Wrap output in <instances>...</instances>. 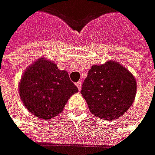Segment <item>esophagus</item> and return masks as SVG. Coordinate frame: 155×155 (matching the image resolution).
<instances>
[{"instance_id":"34e87169","label":"esophagus","mask_w":155,"mask_h":155,"mask_svg":"<svg viewBox=\"0 0 155 155\" xmlns=\"http://www.w3.org/2000/svg\"><path fill=\"white\" fill-rule=\"evenodd\" d=\"M75 84H76L77 88H78V90L81 91V89H82V83L81 82H78V83H76Z\"/></svg>"}]
</instances>
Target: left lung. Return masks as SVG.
<instances>
[{"label": "left lung", "mask_w": 155, "mask_h": 155, "mask_svg": "<svg viewBox=\"0 0 155 155\" xmlns=\"http://www.w3.org/2000/svg\"><path fill=\"white\" fill-rule=\"evenodd\" d=\"M137 84L133 73L121 63L110 60L93 65L81 94L91 114L106 120H116L132 106Z\"/></svg>", "instance_id": "left-lung-1"}]
</instances>
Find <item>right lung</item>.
I'll return each instance as SVG.
<instances>
[{"label": "right lung", "mask_w": 155, "mask_h": 155, "mask_svg": "<svg viewBox=\"0 0 155 155\" xmlns=\"http://www.w3.org/2000/svg\"><path fill=\"white\" fill-rule=\"evenodd\" d=\"M18 89L25 108L43 120L60 114L70 97L78 93L68 72L59 70L54 61L44 57L26 68Z\"/></svg>", "instance_id": "1"}]
</instances>
